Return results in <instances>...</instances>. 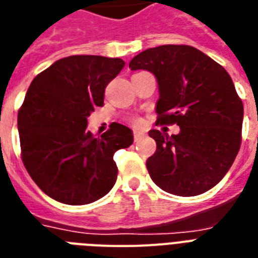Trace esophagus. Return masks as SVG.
Wrapping results in <instances>:
<instances>
[{"mask_svg": "<svg viewBox=\"0 0 258 258\" xmlns=\"http://www.w3.org/2000/svg\"><path fill=\"white\" fill-rule=\"evenodd\" d=\"M133 136H135V141H140V140H142L144 137H145V133L144 132H140V131H135V133H133Z\"/></svg>", "mask_w": 258, "mask_h": 258, "instance_id": "34e87169", "label": "esophagus"}]
</instances>
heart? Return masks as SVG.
Wrapping results in <instances>:
<instances>
[{"label": "heart", "mask_w": 258, "mask_h": 258, "mask_svg": "<svg viewBox=\"0 0 258 258\" xmlns=\"http://www.w3.org/2000/svg\"><path fill=\"white\" fill-rule=\"evenodd\" d=\"M131 121H132V122H135V123H137V122H139V119H137V118H135V117H132V118H131Z\"/></svg>", "instance_id": "b5f03b06"}]
</instances>
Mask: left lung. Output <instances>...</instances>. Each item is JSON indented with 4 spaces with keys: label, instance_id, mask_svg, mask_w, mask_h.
<instances>
[{
    "label": "left lung",
    "instance_id": "left-lung-1",
    "mask_svg": "<svg viewBox=\"0 0 258 258\" xmlns=\"http://www.w3.org/2000/svg\"><path fill=\"white\" fill-rule=\"evenodd\" d=\"M129 68L157 78L156 123L180 126L178 135L149 132L157 144L146 161L154 184L184 197L212 189L232 166L242 140L244 105L228 72L189 45L146 49Z\"/></svg>",
    "mask_w": 258,
    "mask_h": 258
}]
</instances>
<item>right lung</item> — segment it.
<instances>
[{"label": "right lung", "mask_w": 258, "mask_h": 258, "mask_svg": "<svg viewBox=\"0 0 258 258\" xmlns=\"http://www.w3.org/2000/svg\"><path fill=\"white\" fill-rule=\"evenodd\" d=\"M123 67L121 58L71 55L37 74L29 86L17 118L22 162L41 190L58 203H94L116 184L113 156L133 144L132 131L113 122L96 137L86 126Z\"/></svg>", "instance_id": "obj_1"}]
</instances>
